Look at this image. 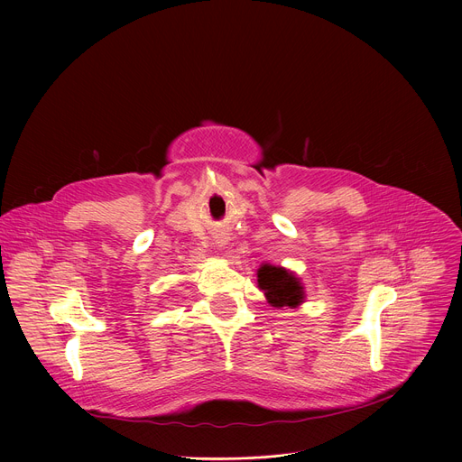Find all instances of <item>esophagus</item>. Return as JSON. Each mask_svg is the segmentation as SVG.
Masks as SVG:
<instances>
[{
	"label": "esophagus",
	"mask_w": 462,
	"mask_h": 462,
	"mask_svg": "<svg viewBox=\"0 0 462 462\" xmlns=\"http://www.w3.org/2000/svg\"><path fill=\"white\" fill-rule=\"evenodd\" d=\"M216 243H217L219 246L226 245V236H225V234H217V236H216Z\"/></svg>",
	"instance_id": "obj_1"
}]
</instances>
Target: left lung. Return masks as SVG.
Listing matches in <instances>:
<instances>
[{
  "label": "left lung",
  "mask_w": 462,
  "mask_h": 462,
  "mask_svg": "<svg viewBox=\"0 0 462 462\" xmlns=\"http://www.w3.org/2000/svg\"><path fill=\"white\" fill-rule=\"evenodd\" d=\"M257 287L265 292L273 307H298L303 303L305 292L300 280L283 267H274L265 263L257 271Z\"/></svg>",
  "instance_id": "8db88e82"
}]
</instances>
